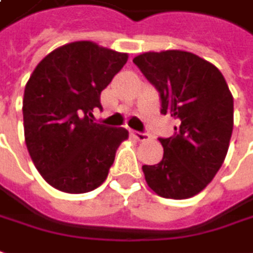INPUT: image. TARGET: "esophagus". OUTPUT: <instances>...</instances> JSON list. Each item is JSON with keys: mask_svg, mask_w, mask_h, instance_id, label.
<instances>
[{"mask_svg": "<svg viewBox=\"0 0 253 253\" xmlns=\"http://www.w3.org/2000/svg\"><path fill=\"white\" fill-rule=\"evenodd\" d=\"M131 137H134L137 141H147L149 140V134L147 133H140V131H130Z\"/></svg>", "mask_w": 253, "mask_h": 253, "instance_id": "esophagus-1", "label": "esophagus"}]
</instances>
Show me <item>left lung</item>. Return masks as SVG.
I'll list each match as a JSON object with an SVG mask.
<instances>
[{"label": "left lung", "instance_id": "obj_1", "mask_svg": "<svg viewBox=\"0 0 253 253\" xmlns=\"http://www.w3.org/2000/svg\"><path fill=\"white\" fill-rule=\"evenodd\" d=\"M133 62L159 92L161 113L178 123L174 135L159 138L162 161L142 166L147 184L163 198H191L212 181L227 155L233 95L220 70L191 52H145Z\"/></svg>", "mask_w": 253, "mask_h": 253}]
</instances>
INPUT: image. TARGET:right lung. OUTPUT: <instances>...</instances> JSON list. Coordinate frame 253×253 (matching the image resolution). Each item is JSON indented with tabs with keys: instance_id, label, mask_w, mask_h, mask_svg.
<instances>
[{
	"instance_id": "add662e5",
	"label": "right lung",
	"mask_w": 253,
	"mask_h": 253,
	"mask_svg": "<svg viewBox=\"0 0 253 253\" xmlns=\"http://www.w3.org/2000/svg\"><path fill=\"white\" fill-rule=\"evenodd\" d=\"M127 58L91 41L70 42L48 54L26 84L27 151L36 169L56 190L83 194L106 180L128 131L90 118L95 108L102 111L101 92Z\"/></svg>"
}]
</instances>
